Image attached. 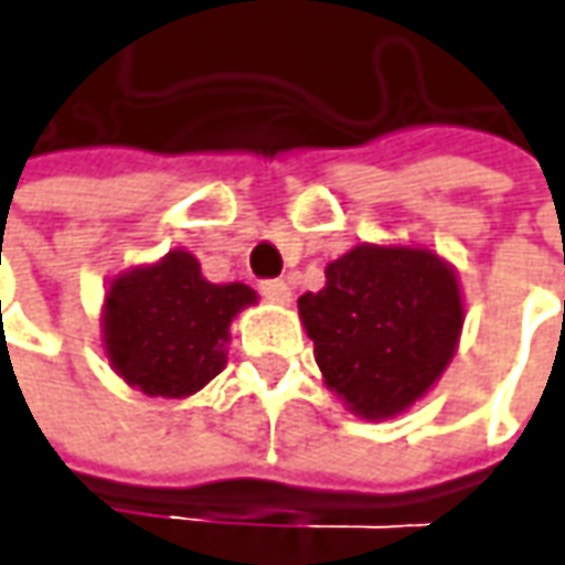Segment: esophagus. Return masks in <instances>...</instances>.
Returning <instances> with one entry per match:
<instances>
[{"label": "esophagus", "mask_w": 565, "mask_h": 565, "mask_svg": "<svg viewBox=\"0 0 565 565\" xmlns=\"http://www.w3.org/2000/svg\"><path fill=\"white\" fill-rule=\"evenodd\" d=\"M259 290H263V297L275 299V302H290V284L281 281V278H266V281H259Z\"/></svg>", "instance_id": "esophagus-1"}]
</instances>
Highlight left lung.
<instances>
[{"mask_svg":"<svg viewBox=\"0 0 565 565\" xmlns=\"http://www.w3.org/2000/svg\"><path fill=\"white\" fill-rule=\"evenodd\" d=\"M324 278L297 306L328 386L362 417L405 412L455 355L463 324L455 271L429 250L362 244Z\"/></svg>","mask_w":565,"mask_h":565,"instance_id":"left-lung-1","label":"left lung"}]
</instances>
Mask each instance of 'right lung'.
Returning <instances> with one entry per match:
<instances>
[{"instance_id":"obj_1","label":"right lung","mask_w":565,"mask_h":565,"mask_svg":"<svg viewBox=\"0 0 565 565\" xmlns=\"http://www.w3.org/2000/svg\"><path fill=\"white\" fill-rule=\"evenodd\" d=\"M256 294L210 284L185 250L120 275L107 290L105 349L114 371L148 395L182 398L225 364L228 324Z\"/></svg>"}]
</instances>
